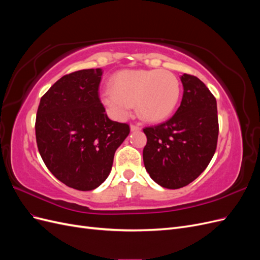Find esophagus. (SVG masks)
<instances>
[{
	"instance_id": "1",
	"label": "esophagus",
	"mask_w": 260,
	"mask_h": 260,
	"mask_svg": "<svg viewBox=\"0 0 260 260\" xmlns=\"http://www.w3.org/2000/svg\"><path fill=\"white\" fill-rule=\"evenodd\" d=\"M130 129H131V131H139V130H141V127L140 125H138V124H131L130 125Z\"/></svg>"
}]
</instances>
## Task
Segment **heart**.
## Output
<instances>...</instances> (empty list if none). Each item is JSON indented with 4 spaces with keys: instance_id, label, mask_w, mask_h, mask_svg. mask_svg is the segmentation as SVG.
<instances>
[{
    "instance_id": "obj_1",
    "label": "heart",
    "mask_w": 260,
    "mask_h": 260,
    "mask_svg": "<svg viewBox=\"0 0 260 260\" xmlns=\"http://www.w3.org/2000/svg\"><path fill=\"white\" fill-rule=\"evenodd\" d=\"M113 89L101 92L100 100L117 119L127 118L137 103V112L148 122L162 121L174 113L181 89L168 70H121L112 78Z\"/></svg>"
}]
</instances>
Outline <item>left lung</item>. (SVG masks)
Returning <instances> with one entry per match:
<instances>
[{"instance_id":"left-lung-1","label":"left lung","mask_w":260,"mask_h":260,"mask_svg":"<svg viewBox=\"0 0 260 260\" xmlns=\"http://www.w3.org/2000/svg\"><path fill=\"white\" fill-rule=\"evenodd\" d=\"M183 96L169 120L143 129L146 171L157 184L180 188L206 169L218 141L217 102L198 77L181 76Z\"/></svg>"}]
</instances>
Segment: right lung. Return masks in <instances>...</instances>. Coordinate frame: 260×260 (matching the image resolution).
<instances>
[{
	"instance_id": "1",
	"label": "right lung",
	"mask_w": 260,
	"mask_h": 260,
	"mask_svg": "<svg viewBox=\"0 0 260 260\" xmlns=\"http://www.w3.org/2000/svg\"><path fill=\"white\" fill-rule=\"evenodd\" d=\"M101 68L61 77L41 98L36 119L39 153L53 176L69 187L91 191L107 179L127 123L109 119L99 96Z\"/></svg>"
}]
</instances>
